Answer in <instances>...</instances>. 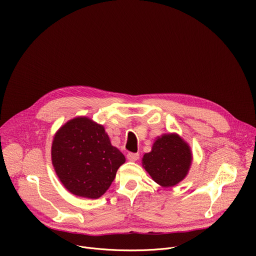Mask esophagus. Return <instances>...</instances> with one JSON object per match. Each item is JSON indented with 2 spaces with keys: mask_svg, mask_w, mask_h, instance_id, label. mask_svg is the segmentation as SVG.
<instances>
[{
  "mask_svg": "<svg viewBox=\"0 0 256 256\" xmlns=\"http://www.w3.org/2000/svg\"><path fill=\"white\" fill-rule=\"evenodd\" d=\"M126 158H128V161L134 162V161H136L140 158V154L138 153H128L126 155Z\"/></svg>",
  "mask_w": 256,
  "mask_h": 256,
  "instance_id": "obj_1",
  "label": "esophagus"
}]
</instances>
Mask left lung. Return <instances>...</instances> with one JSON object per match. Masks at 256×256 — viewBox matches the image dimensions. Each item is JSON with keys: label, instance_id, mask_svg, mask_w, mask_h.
Masks as SVG:
<instances>
[{"label": "left lung", "instance_id": "left-lung-1", "mask_svg": "<svg viewBox=\"0 0 256 256\" xmlns=\"http://www.w3.org/2000/svg\"><path fill=\"white\" fill-rule=\"evenodd\" d=\"M192 164L188 144L178 134H164L154 142L152 151L144 155L142 166L153 180L164 188L176 186Z\"/></svg>", "mask_w": 256, "mask_h": 256}]
</instances>
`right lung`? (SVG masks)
Instances as JSON below:
<instances>
[{"label": "right lung", "instance_id": "1", "mask_svg": "<svg viewBox=\"0 0 256 256\" xmlns=\"http://www.w3.org/2000/svg\"><path fill=\"white\" fill-rule=\"evenodd\" d=\"M52 160L70 192L94 200L110 186L126 158L112 144L102 126L87 118H76L56 134Z\"/></svg>", "mask_w": 256, "mask_h": 256}]
</instances>
